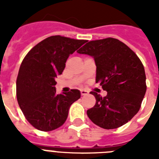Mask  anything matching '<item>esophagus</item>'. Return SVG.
<instances>
[{
	"mask_svg": "<svg viewBox=\"0 0 159 159\" xmlns=\"http://www.w3.org/2000/svg\"><path fill=\"white\" fill-rule=\"evenodd\" d=\"M81 94H82V96H86V95L88 94V92L86 90H81Z\"/></svg>",
	"mask_w": 159,
	"mask_h": 159,
	"instance_id": "obj_1",
	"label": "esophagus"
}]
</instances>
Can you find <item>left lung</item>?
<instances>
[{
  "mask_svg": "<svg viewBox=\"0 0 159 159\" xmlns=\"http://www.w3.org/2000/svg\"><path fill=\"white\" fill-rule=\"evenodd\" d=\"M77 53L94 58L96 82L107 92L105 97L92 92L97 102L87 111L90 120L106 129L129 122L138 113L147 89L144 67L138 56L113 38L90 41Z\"/></svg>",
  "mask_w": 159,
  "mask_h": 159,
  "instance_id": "left-lung-1",
  "label": "left lung"
}]
</instances>
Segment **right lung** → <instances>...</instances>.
I'll return each mask as SVG.
<instances>
[{
	"label": "right lung",
	"mask_w": 159,
	"mask_h": 159,
	"mask_svg": "<svg viewBox=\"0 0 159 159\" xmlns=\"http://www.w3.org/2000/svg\"><path fill=\"white\" fill-rule=\"evenodd\" d=\"M86 42L51 36L34 46L22 61L16 80L17 101L26 120L39 130L62 126L71 105L81 97L77 89L57 94L55 78L63 72L69 55Z\"/></svg>",
	"instance_id": "right-lung-1"
}]
</instances>
